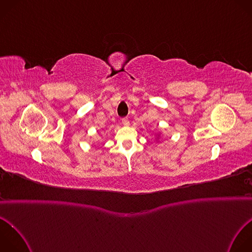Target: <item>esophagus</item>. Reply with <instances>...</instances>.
I'll return each instance as SVG.
<instances>
[{"instance_id":"34e87169","label":"esophagus","mask_w":252,"mask_h":252,"mask_svg":"<svg viewBox=\"0 0 252 252\" xmlns=\"http://www.w3.org/2000/svg\"><path fill=\"white\" fill-rule=\"evenodd\" d=\"M122 123H123V125L126 126H127L129 125V122H128V119H127V118H124V119L122 120Z\"/></svg>"}]
</instances>
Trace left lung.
<instances>
[{"label": "left lung", "instance_id": "obj_1", "mask_svg": "<svg viewBox=\"0 0 252 252\" xmlns=\"http://www.w3.org/2000/svg\"><path fill=\"white\" fill-rule=\"evenodd\" d=\"M160 139H161V133H160V132H158V133H156V134H155V141H156V142H158Z\"/></svg>", "mask_w": 252, "mask_h": 252}]
</instances>
